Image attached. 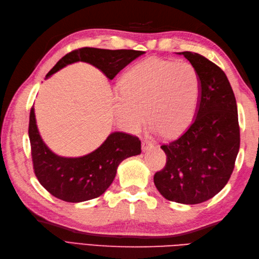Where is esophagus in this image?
<instances>
[{
	"mask_svg": "<svg viewBox=\"0 0 259 259\" xmlns=\"http://www.w3.org/2000/svg\"><path fill=\"white\" fill-rule=\"evenodd\" d=\"M152 147H153V144L149 139L142 140V149H144V151H147L148 149H151Z\"/></svg>",
	"mask_w": 259,
	"mask_h": 259,
	"instance_id": "obj_1",
	"label": "esophagus"
}]
</instances>
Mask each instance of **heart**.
I'll return each mask as SVG.
<instances>
[{
    "instance_id": "obj_1",
    "label": "heart",
    "mask_w": 259,
    "mask_h": 259,
    "mask_svg": "<svg viewBox=\"0 0 259 259\" xmlns=\"http://www.w3.org/2000/svg\"><path fill=\"white\" fill-rule=\"evenodd\" d=\"M201 97V79L194 65L148 58L125 71L114 96V112L126 129L148 122L163 137H176L191 124Z\"/></svg>"
}]
</instances>
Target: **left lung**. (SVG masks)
Masks as SVG:
<instances>
[{
  "mask_svg": "<svg viewBox=\"0 0 259 259\" xmlns=\"http://www.w3.org/2000/svg\"><path fill=\"white\" fill-rule=\"evenodd\" d=\"M179 54L199 73L201 97L189 128L161 146L167 162L153 183L166 199L195 205L217 195L233 174L240 145L237 103L218 65L195 52Z\"/></svg>",
  "mask_w": 259,
  "mask_h": 259,
  "instance_id": "left-lung-1",
  "label": "left lung"
}]
</instances>
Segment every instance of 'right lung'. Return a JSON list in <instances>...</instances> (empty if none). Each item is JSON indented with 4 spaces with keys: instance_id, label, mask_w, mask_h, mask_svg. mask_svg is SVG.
<instances>
[{
    "instance_id": "right-lung-1",
    "label": "right lung",
    "mask_w": 259,
    "mask_h": 259,
    "mask_svg": "<svg viewBox=\"0 0 259 259\" xmlns=\"http://www.w3.org/2000/svg\"><path fill=\"white\" fill-rule=\"evenodd\" d=\"M144 53L136 50L81 48L60 59L49 71L47 78L71 63L82 61L95 65L112 80L124 67ZM29 138L33 169L38 183L52 196L67 202L87 201L101 196L112 184L120 162L141 153L138 137L115 131L98 149L83 157H60L43 142L33 107L30 112Z\"/></svg>"
}]
</instances>
